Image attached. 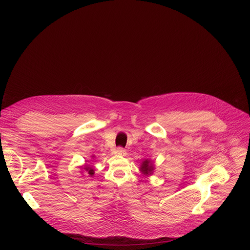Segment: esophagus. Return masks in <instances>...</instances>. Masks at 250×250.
I'll return each mask as SVG.
<instances>
[{
  "mask_svg": "<svg viewBox=\"0 0 250 250\" xmlns=\"http://www.w3.org/2000/svg\"><path fill=\"white\" fill-rule=\"evenodd\" d=\"M116 152H117V154H119V155H123V156H125V155L126 154V150H125V149H124L123 147H118Z\"/></svg>",
  "mask_w": 250,
  "mask_h": 250,
  "instance_id": "esophagus-1",
  "label": "esophagus"
}]
</instances>
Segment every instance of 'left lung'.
Wrapping results in <instances>:
<instances>
[{"label": "left lung", "mask_w": 250, "mask_h": 250, "mask_svg": "<svg viewBox=\"0 0 250 250\" xmlns=\"http://www.w3.org/2000/svg\"><path fill=\"white\" fill-rule=\"evenodd\" d=\"M154 169H155L154 163H153V161H151L149 159H146L145 161H142V163L139 167L140 172L145 176H150L153 173Z\"/></svg>", "instance_id": "1"}]
</instances>
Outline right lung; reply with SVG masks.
Segmentation results:
<instances>
[{
	"mask_svg": "<svg viewBox=\"0 0 250 250\" xmlns=\"http://www.w3.org/2000/svg\"><path fill=\"white\" fill-rule=\"evenodd\" d=\"M95 156L93 155L92 156V158H94ZM87 172L90 176H93L94 174H95V171H94V169H93V167L92 166H90V165H87V164H85L84 166H81V172L83 173V172Z\"/></svg>",
	"mask_w": 250,
	"mask_h": 250,
	"instance_id": "1",
	"label": "right lung"
}]
</instances>
